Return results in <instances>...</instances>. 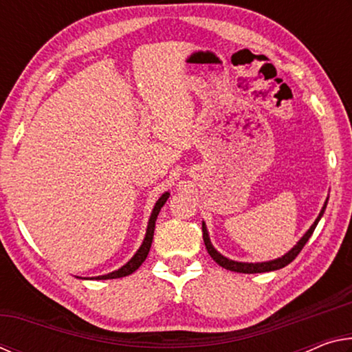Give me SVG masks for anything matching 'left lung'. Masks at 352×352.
Returning <instances> with one entry per match:
<instances>
[{"label":"left lung","mask_w":352,"mask_h":352,"mask_svg":"<svg viewBox=\"0 0 352 352\" xmlns=\"http://www.w3.org/2000/svg\"><path fill=\"white\" fill-rule=\"evenodd\" d=\"M326 205L327 201H324V206L323 210L320 211L317 220H315L314 225L311 228L307 230V233L301 237L300 242L296 243V245L290 250L287 254H284L283 258H278L275 261H269V262H256V264H252V262H236V261H231V259H226L225 256L220 254L219 252L214 250V247L211 245L210 242V237H208V231H206V226L205 223H201V231H204V241H205V247L208 250V253H210L211 258L217 262L220 267H223L226 270H231V272H237V273H264V272H273V270H279L283 269V267L289 265L292 261H294L300 252L302 250V247L306 245V242L309 241V237L312 236L315 226L318 225L321 216H323V212L326 210Z\"/></svg>","instance_id":"1"}]
</instances>
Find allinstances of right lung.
<instances>
[{
	"instance_id": "add662e5",
	"label": "right lung",
	"mask_w": 352,
	"mask_h": 352,
	"mask_svg": "<svg viewBox=\"0 0 352 352\" xmlns=\"http://www.w3.org/2000/svg\"><path fill=\"white\" fill-rule=\"evenodd\" d=\"M169 199V194L164 192L162 197L158 199L157 205H155L153 211H152V216L148 219V225H147V233L144 237V242H142V245L140 247L138 252L135 253V256L132 259H130L126 265H122L121 269L116 270V272H111L109 275H104V276H98L94 279H116V278H122V276H127L130 273H133L135 270H138V267L142 264V262L146 261L147 254H148V250H151L152 245V239H153V231H155V222H157V217H158V212L162 210L163 205L166 204V200Z\"/></svg>"
}]
</instances>
